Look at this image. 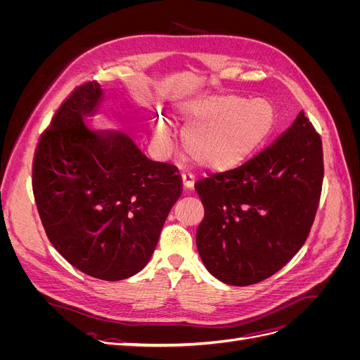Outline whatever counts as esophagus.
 <instances>
[{
	"label": "esophagus",
	"mask_w": 360,
	"mask_h": 360,
	"mask_svg": "<svg viewBox=\"0 0 360 360\" xmlns=\"http://www.w3.org/2000/svg\"><path fill=\"white\" fill-rule=\"evenodd\" d=\"M181 181H183V188L186 191H192L193 184H195V176L192 172H183L181 174Z\"/></svg>",
	"instance_id": "1"
}]
</instances>
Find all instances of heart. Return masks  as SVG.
<instances>
[{"instance_id": "obj_1", "label": "heart", "mask_w": 360, "mask_h": 360, "mask_svg": "<svg viewBox=\"0 0 360 360\" xmlns=\"http://www.w3.org/2000/svg\"><path fill=\"white\" fill-rule=\"evenodd\" d=\"M186 124L183 148L198 165L225 171L236 168L264 143L274 130L275 111L264 99L238 94H212L186 102L180 108ZM156 141L167 144L172 138L169 120L160 111L151 120Z\"/></svg>"}]
</instances>
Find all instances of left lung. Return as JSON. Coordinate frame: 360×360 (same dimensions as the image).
<instances>
[{"instance_id":"1","label":"left lung","mask_w":360,"mask_h":360,"mask_svg":"<svg viewBox=\"0 0 360 360\" xmlns=\"http://www.w3.org/2000/svg\"><path fill=\"white\" fill-rule=\"evenodd\" d=\"M323 176L321 138L300 111L242 167L195 183L204 205L197 246L207 270L238 287L276 274L307 240Z\"/></svg>"}]
</instances>
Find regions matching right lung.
Returning a JSON list of instances; mask_svg holds the SVG:
<instances>
[{"instance_id": "right-lung-1", "label": "right lung", "mask_w": 360, "mask_h": 360, "mask_svg": "<svg viewBox=\"0 0 360 360\" xmlns=\"http://www.w3.org/2000/svg\"><path fill=\"white\" fill-rule=\"evenodd\" d=\"M102 96L90 81L61 103L36 147L32 192L53 248L85 275L120 281L146 267L183 186L177 167L127 135L85 126Z\"/></svg>"}]
</instances>
